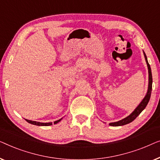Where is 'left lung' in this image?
Returning <instances> with one entry per match:
<instances>
[{
	"label": "left lung",
	"instance_id": "left-lung-1",
	"mask_svg": "<svg viewBox=\"0 0 160 160\" xmlns=\"http://www.w3.org/2000/svg\"><path fill=\"white\" fill-rule=\"evenodd\" d=\"M143 54H144L145 57V59L146 62H147V66H148V91L146 96L143 98L142 102H141L140 104H139L136 109L134 110L133 112H132L131 114H130L129 116L127 117L122 120H121L118 122H112L109 123V125L111 126H122V125H125L126 124H128V123L131 122L133 121L135 119H136L137 117H138L139 114H141V112L143 111V109H145L147 105L148 104V102H149L150 97H151V93H152V70H151V67L150 65L148 64V60H147V57L146 56L145 53L143 52Z\"/></svg>",
	"mask_w": 160,
	"mask_h": 160
}]
</instances>
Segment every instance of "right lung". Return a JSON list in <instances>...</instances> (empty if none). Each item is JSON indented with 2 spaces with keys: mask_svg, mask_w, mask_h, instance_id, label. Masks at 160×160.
Masks as SVG:
<instances>
[{
  "mask_svg": "<svg viewBox=\"0 0 160 160\" xmlns=\"http://www.w3.org/2000/svg\"><path fill=\"white\" fill-rule=\"evenodd\" d=\"M27 122L30 123V124H32V125H38V126H48V125H52V122H46V123H44V122H36V121H32V120H26ZM62 120V119H60V120H57L54 122V124H57L58 123L59 121Z\"/></svg>",
  "mask_w": 160,
  "mask_h": 160,
  "instance_id": "1",
  "label": "right lung"
}]
</instances>
